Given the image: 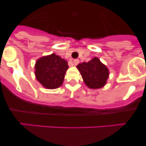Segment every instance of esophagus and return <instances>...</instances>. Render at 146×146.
Wrapping results in <instances>:
<instances>
[{
	"mask_svg": "<svg viewBox=\"0 0 146 146\" xmlns=\"http://www.w3.org/2000/svg\"><path fill=\"white\" fill-rule=\"evenodd\" d=\"M79 62H80V61H79V59H74V65H77L79 64Z\"/></svg>",
	"mask_w": 146,
	"mask_h": 146,
	"instance_id": "34e87169",
	"label": "esophagus"
}]
</instances>
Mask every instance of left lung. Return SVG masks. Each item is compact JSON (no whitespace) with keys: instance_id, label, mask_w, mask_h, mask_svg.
Instances as JSON below:
<instances>
[{"instance_id":"left-lung-1","label":"left lung","mask_w":146,"mask_h":146,"mask_svg":"<svg viewBox=\"0 0 146 146\" xmlns=\"http://www.w3.org/2000/svg\"><path fill=\"white\" fill-rule=\"evenodd\" d=\"M77 68L85 84L90 88L99 89L106 84L109 71L98 58L94 57L90 62L79 64Z\"/></svg>"}]
</instances>
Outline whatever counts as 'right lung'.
I'll list each match as a JSON object with an SVG mask.
<instances>
[{"instance_id":"right-lung-1","label":"right lung","mask_w":146,"mask_h":146,"mask_svg":"<svg viewBox=\"0 0 146 146\" xmlns=\"http://www.w3.org/2000/svg\"><path fill=\"white\" fill-rule=\"evenodd\" d=\"M68 68L66 60L55 54H51L36 61L35 75L36 80L45 88L56 89L63 83Z\"/></svg>"}]
</instances>
